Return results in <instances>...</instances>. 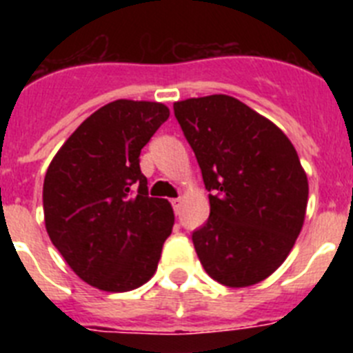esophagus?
I'll return each instance as SVG.
<instances>
[{
  "instance_id": "obj_1",
  "label": "esophagus",
  "mask_w": 353,
  "mask_h": 353,
  "mask_svg": "<svg viewBox=\"0 0 353 353\" xmlns=\"http://www.w3.org/2000/svg\"><path fill=\"white\" fill-rule=\"evenodd\" d=\"M171 205H173L174 212H176V214H179L180 207H182V198H174V199H171Z\"/></svg>"
}]
</instances>
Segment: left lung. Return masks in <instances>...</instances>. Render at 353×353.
<instances>
[{"label":"left lung","instance_id":"obj_1","mask_svg":"<svg viewBox=\"0 0 353 353\" xmlns=\"http://www.w3.org/2000/svg\"><path fill=\"white\" fill-rule=\"evenodd\" d=\"M205 187L208 221L192 233L205 272L230 288L263 281L295 245L307 207V174L276 123L230 95L173 104Z\"/></svg>","mask_w":353,"mask_h":353}]
</instances>
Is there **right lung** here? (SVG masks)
<instances>
[{"label": "right lung", "instance_id": "add662e5", "mask_svg": "<svg viewBox=\"0 0 353 353\" xmlns=\"http://www.w3.org/2000/svg\"><path fill=\"white\" fill-rule=\"evenodd\" d=\"M168 118L161 102H109L72 132L49 164L46 230L68 267L95 288L130 292L157 270L174 214L168 199L148 196L139 154Z\"/></svg>", "mask_w": 353, "mask_h": 353}]
</instances>
